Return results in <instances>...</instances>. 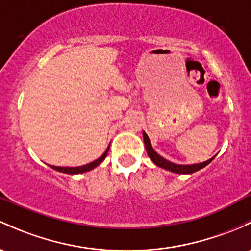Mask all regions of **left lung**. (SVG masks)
Here are the masks:
<instances>
[{"instance_id": "obj_1", "label": "left lung", "mask_w": 251, "mask_h": 251, "mask_svg": "<svg viewBox=\"0 0 251 251\" xmlns=\"http://www.w3.org/2000/svg\"><path fill=\"white\" fill-rule=\"evenodd\" d=\"M143 139H144V144H146L148 156L150 157V160H151L155 165L159 166V167L163 168V170L170 171V172H173V173L191 174L194 172H197V171L202 170L203 167H205L207 165H209V163L213 161V159L215 157V156H213L212 159L204 161V162L194 163V165H178V163H173V162H171V161L163 159L161 155L157 154V152L152 149L151 143H150V141H149V137H148V134L144 132V131H143Z\"/></svg>"}]
</instances>
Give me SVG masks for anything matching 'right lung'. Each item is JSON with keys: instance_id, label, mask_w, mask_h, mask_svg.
Wrapping results in <instances>:
<instances>
[{"instance_id": "right-lung-1", "label": "right lung", "mask_w": 251, "mask_h": 251, "mask_svg": "<svg viewBox=\"0 0 251 251\" xmlns=\"http://www.w3.org/2000/svg\"><path fill=\"white\" fill-rule=\"evenodd\" d=\"M108 150H109V147L105 149V151L103 152V155H102L101 157H99L97 160L92 161V162L88 163V165L79 166V167H59V166H50V167H51L52 170L59 171V172H62V173H67V174H79V173L88 172V171H91V170H94L95 167H97V166H99L100 163H101L102 161L105 159V156H107V154H108Z\"/></svg>"}]
</instances>
